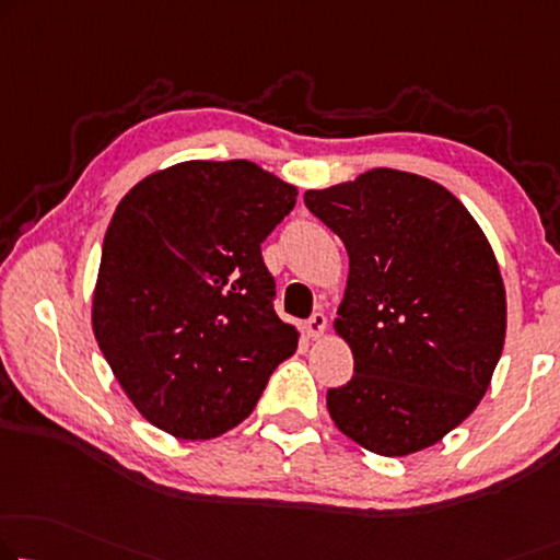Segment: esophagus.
Returning a JSON list of instances; mask_svg holds the SVG:
<instances>
[{
  "label": "esophagus",
  "instance_id": "34e87169",
  "mask_svg": "<svg viewBox=\"0 0 560 560\" xmlns=\"http://www.w3.org/2000/svg\"><path fill=\"white\" fill-rule=\"evenodd\" d=\"M324 329H327V316H324L322 312H314L304 322V331H306L308 339H319L322 334H324Z\"/></svg>",
  "mask_w": 560,
  "mask_h": 560
}]
</instances>
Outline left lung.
Listing matches in <instances>:
<instances>
[{
	"label": "left lung",
	"instance_id": "1",
	"mask_svg": "<svg viewBox=\"0 0 560 560\" xmlns=\"http://www.w3.org/2000/svg\"><path fill=\"white\" fill-rule=\"evenodd\" d=\"M349 254L337 331L354 354L327 407L347 438L402 457L435 445L486 395L505 341V289L486 233L450 190L374 168L306 190Z\"/></svg>",
	"mask_w": 560,
	"mask_h": 560
}]
</instances>
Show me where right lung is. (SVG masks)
Segmentation results:
<instances>
[{
  "instance_id": "add662e5",
  "label": "right lung",
  "mask_w": 560,
  "mask_h": 560,
  "mask_svg": "<svg viewBox=\"0 0 560 560\" xmlns=\"http://www.w3.org/2000/svg\"><path fill=\"white\" fill-rule=\"evenodd\" d=\"M296 188L248 161L148 175L115 208L93 329L138 412L183 440L244 422L299 334L273 312L261 244Z\"/></svg>"
}]
</instances>
